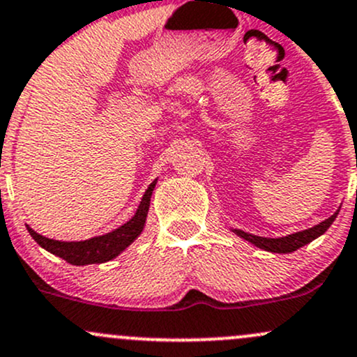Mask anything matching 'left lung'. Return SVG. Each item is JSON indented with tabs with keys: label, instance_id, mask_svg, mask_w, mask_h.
I'll use <instances>...</instances> for the list:
<instances>
[{
	"label": "left lung",
	"instance_id": "left-lung-1",
	"mask_svg": "<svg viewBox=\"0 0 357 357\" xmlns=\"http://www.w3.org/2000/svg\"><path fill=\"white\" fill-rule=\"evenodd\" d=\"M339 210L333 212L328 219L324 220V222L317 224V226L305 229V231L294 232V234L282 236V238H264V236L250 234V232L241 231V229H231V231L234 232L236 236L245 239V241L251 243V245H255L257 248H261V250L265 251H270V253H292V251L299 250V248L307 245V243H311L313 239L320 238V236L324 234L330 226H332L337 213H339Z\"/></svg>",
	"mask_w": 357,
	"mask_h": 357
}]
</instances>
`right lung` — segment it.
I'll return each mask as SVG.
<instances>
[{
    "instance_id": "obj_1",
    "label": "right lung",
    "mask_w": 357,
    "mask_h": 357,
    "mask_svg": "<svg viewBox=\"0 0 357 357\" xmlns=\"http://www.w3.org/2000/svg\"><path fill=\"white\" fill-rule=\"evenodd\" d=\"M155 185L157 179L150 183L149 188L145 190L137 212H135V215L131 217L128 222H125L123 226H119L111 232H106L102 236H93V238L85 239V241H58V239H50L46 236L39 234V232H36L29 226L27 231L40 248L56 255V257L63 258V260L68 261L71 265L106 264V261L118 257L119 253H123L142 234L145 227V220H147L150 197H152V191L155 188Z\"/></svg>"
}]
</instances>
